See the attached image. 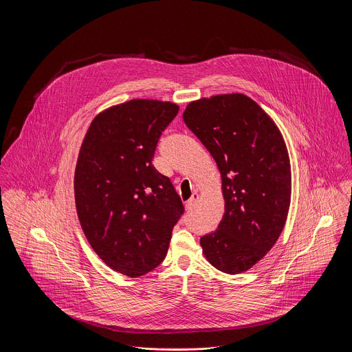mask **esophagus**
I'll use <instances>...</instances> for the list:
<instances>
[{
	"label": "esophagus",
	"instance_id": "1",
	"mask_svg": "<svg viewBox=\"0 0 352 352\" xmlns=\"http://www.w3.org/2000/svg\"><path fill=\"white\" fill-rule=\"evenodd\" d=\"M197 199H199V195H197V192H193L192 193V197L185 203V208L186 210H190L195 204H196V201H197Z\"/></svg>",
	"mask_w": 352,
	"mask_h": 352
}]
</instances>
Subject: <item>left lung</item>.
Returning <instances> with one entry per match:
<instances>
[{
	"label": "left lung",
	"mask_w": 352,
	"mask_h": 352,
	"mask_svg": "<svg viewBox=\"0 0 352 352\" xmlns=\"http://www.w3.org/2000/svg\"><path fill=\"white\" fill-rule=\"evenodd\" d=\"M182 117L222 179L225 212L218 229L200 238L203 254L225 274L245 272L274 248L286 223L292 171L285 140L245 94L193 100Z\"/></svg>",
	"instance_id": "1"
}]
</instances>
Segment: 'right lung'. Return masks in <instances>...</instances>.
<instances>
[{
	"instance_id": "1",
	"label": "right lung",
	"mask_w": 352,
	"mask_h": 352,
	"mask_svg": "<svg viewBox=\"0 0 352 352\" xmlns=\"http://www.w3.org/2000/svg\"><path fill=\"white\" fill-rule=\"evenodd\" d=\"M178 110L155 99L111 106L92 120L80 148L74 199L82 232L109 268L130 278L162 264L184 212L170 178L152 164Z\"/></svg>"
}]
</instances>
